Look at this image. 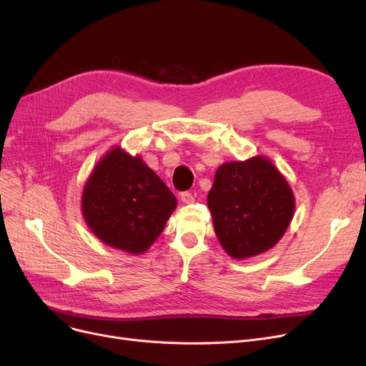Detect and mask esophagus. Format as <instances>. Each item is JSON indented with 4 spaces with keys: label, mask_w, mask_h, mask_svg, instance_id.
<instances>
[{
    "label": "esophagus",
    "mask_w": 366,
    "mask_h": 366,
    "mask_svg": "<svg viewBox=\"0 0 366 366\" xmlns=\"http://www.w3.org/2000/svg\"><path fill=\"white\" fill-rule=\"evenodd\" d=\"M179 199L184 202V203H191L194 200V197H193V194L189 193V191H182V193L179 194Z\"/></svg>",
    "instance_id": "obj_1"
}]
</instances>
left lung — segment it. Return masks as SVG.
<instances>
[{
    "label": "left lung",
    "mask_w": 366,
    "mask_h": 366,
    "mask_svg": "<svg viewBox=\"0 0 366 366\" xmlns=\"http://www.w3.org/2000/svg\"><path fill=\"white\" fill-rule=\"evenodd\" d=\"M292 191L264 157L219 166L207 206L228 255L242 259L273 247L294 215Z\"/></svg>",
    "instance_id": "left-lung-1"
}]
</instances>
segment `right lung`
Segmentation results:
<instances>
[{"instance_id":"add662e5","label":"right lung","mask_w":366,"mask_h":366,"mask_svg":"<svg viewBox=\"0 0 366 366\" xmlns=\"http://www.w3.org/2000/svg\"><path fill=\"white\" fill-rule=\"evenodd\" d=\"M81 207L87 225L104 243L141 254L164 229L177 199L141 157L115 148L92 172Z\"/></svg>"}]
</instances>
